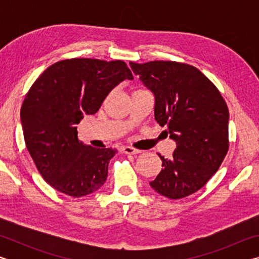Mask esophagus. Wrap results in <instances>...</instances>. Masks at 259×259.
<instances>
[{
    "mask_svg": "<svg viewBox=\"0 0 259 259\" xmlns=\"http://www.w3.org/2000/svg\"><path fill=\"white\" fill-rule=\"evenodd\" d=\"M122 152L125 153V154H138V153H140L139 150H136V148L131 146H123L122 147Z\"/></svg>",
    "mask_w": 259,
    "mask_h": 259,
    "instance_id": "obj_1",
    "label": "esophagus"
}]
</instances>
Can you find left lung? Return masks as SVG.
Masks as SVG:
<instances>
[{
	"mask_svg": "<svg viewBox=\"0 0 259 259\" xmlns=\"http://www.w3.org/2000/svg\"><path fill=\"white\" fill-rule=\"evenodd\" d=\"M130 67L155 98L154 117L176 142L171 159L150 183L165 198H185L202 188L229 151V108L213 83L191 65L154 60Z\"/></svg>",
	"mask_w": 259,
	"mask_h": 259,
	"instance_id": "8db88e82",
	"label": "left lung"
}]
</instances>
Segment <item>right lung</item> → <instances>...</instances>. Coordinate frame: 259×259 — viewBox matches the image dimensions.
I'll use <instances>...</instances> for the list:
<instances>
[{"label": "right lung", "instance_id": "add662e5", "mask_svg": "<svg viewBox=\"0 0 259 259\" xmlns=\"http://www.w3.org/2000/svg\"><path fill=\"white\" fill-rule=\"evenodd\" d=\"M133 78L122 60L73 58L51 65L30 87L20 111L26 147L55 190L80 198L106 182L117 151L83 144L76 124L85 114L97 113L120 82Z\"/></svg>", "mask_w": 259, "mask_h": 259}]
</instances>
